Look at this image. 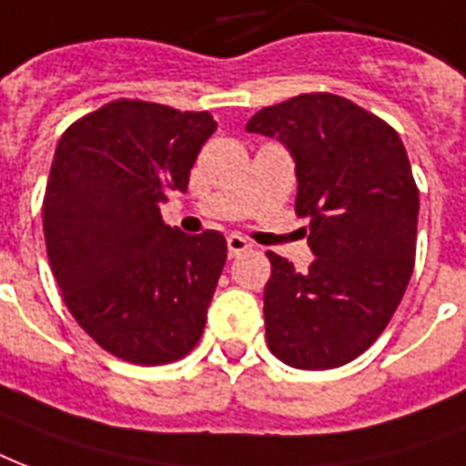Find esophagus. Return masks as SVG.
Returning a JSON list of instances; mask_svg holds the SVG:
<instances>
[{"mask_svg":"<svg viewBox=\"0 0 466 466\" xmlns=\"http://www.w3.org/2000/svg\"><path fill=\"white\" fill-rule=\"evenodd\" d=\"M226 245H228L230 258H236V255H240V252L250 250V248H252V245L248 243L243 236H238V233H230V236L226 238Z\"/></svg>","mask_w":466,"mask_h":466,"instance_id":"esophagus-1","label":"esophagus"}]
</instances>
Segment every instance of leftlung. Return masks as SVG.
<instances>
[{"label": "left lung", "instance_id": "obj_1", "mask_svg": "<svg viewBox=\"0 0 466 466\" xmlns=\"http://www.w3.org/2000/svg\"><path fill=\"white\" fill-rule=\"evenodd\" d=\"M297 165V214L309 218V272L267 252V342L297 370L362 355L394 316L416 258L418 189L399 133L350 99L301 95L245 126Z\"/></svg>", "mask_w": 466, "mask_h": 466}]
</instances>
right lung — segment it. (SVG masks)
<instances>
[{"label":"right lung","instance_id":"right-lung-1","mask_svg":"<svg viewBox=\"0 0 466 466\" xmlns=\"http://www.w3.org/2000/svg\"><path fill=\"white\" fill-rule=\"evenodd\" d=\"M214 131L207 111L121 99L56 147L43 199L50 267L85 333L126 362H172L201 338L226 238L169 228L160 204L187 192Z\"/></svg>","mask_w":466,"mask_h":466}]
</instances>
